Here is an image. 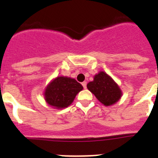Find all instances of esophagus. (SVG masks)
<instances>
[{"label":"esophagus","mask_w":158,"mask_h":158,"mask_svg":"<svg viewBox=\"0 0 158 158\" xmlns=\"http://www.w3.org/2000/svg\"><path fill=\"white\" fill-rule=\"evenodd\" d=\"M82 85H83V87H84V89H86V88H87V83H86V82H83V83H82Z\"/></svg>","instance_id":"esophagus-1"}]
</instances>
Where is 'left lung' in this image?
<instances>
[{
	"label": "left lung",
	"instance_id": "8db88e82",
	"mask_svg": "<svg viewBox=\"0 0 158 158\" xmlns=\"http://www.w3.org/2000/svg\"><path fill=\"white\" fill-rule=\"evenodd\" d=\"M87 88L105 106L115 103L121 97L120 88L105 72L101 71L96 74L94 81L87 84Z\"/></svg>",
	"mask_w": 158,
	"mask_h": 158
}]
</instances>
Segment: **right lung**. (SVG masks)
<instances>
[{
	"instance_id": "add662e5",
	"label": "right lung",
	"mask_w": 158,
	"mask_h": 158,
	"mask_svg": "<svg viewBox=\"0 0 158 158\" xmlns=\"http://www.w3.org/2000/svg\"><path fill=\"white\" fill-rule=\"evenodd\" d=\"M83 89L81 84L74 79L57 77L46 89L45 99L49 105L64 108L73 102L78 93Z\"/></svg>"
}]
</instances>
